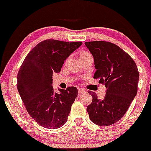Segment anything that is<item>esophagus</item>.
<instances>
[{"instance_id": "obj_1", "label": "esophagus", "mask_w": 151, "mask_h": 151, "mask_svg": "<svg viewBox=\"0 0 151 151\" xmlns=\"http://www.w3.org/2000/svg\"><path fill=\"white\" fill-rule=\"evenodd\" d=\"M85 92V90L84 89H82V88H78V95H80V94H82V93H84Z\"/></svg>"}]
</instances>
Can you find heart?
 I'll list each match as a JSON object with an SVG mask.
<instances>
[{
    "label": "heart",
    "instance_id": "1",
    "mask_svg": "<svg viewBox=\"0 0 151 151\" xmlns=\"http://www.w3.org/2000/svg\"><path fill=\"white\" fill-rule=\"evenodd\" d=\"M88 55H91V54L88 52H87V51L82 50V51H81V52H79V58H80V60H82V59H83V58L86 57V56H88Z\"/></svg>",
    "mask_w": 151,
    "mask_h": 151
}]
</instances>
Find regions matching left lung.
<instances>
[{
    "mask_svg": "<svg viewBox=\"0 0 151 151\" xmlns=\"http://www.w3.org/2000/svg\"><path fill=\"white\" fill-rule=\"evenodd\" d=\"M85 44L94 57L96 70L93 78L107 88L104 99H99L95 92H89L92 101L87 111L95 124L111 125L124 115L137 95V65L125 51L112 42L91 41Z\"/></svg>",
    "mask_w": 151,
    "mask_h": 151,
    "instance_id": "left-lung-1",
    "label": "left lung"
}]
</instances>
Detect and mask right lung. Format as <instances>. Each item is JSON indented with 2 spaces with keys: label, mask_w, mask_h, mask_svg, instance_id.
<instances>
[{
  "label": "right lung",
  "mask_w": 151,
  "mask_h": 151,
  "mask_svg": "<svg viewBox=\"0 0 151 151\" xmlns=\"http://www.w3.org/2000/svg\"><path fill=\"white\" fill-rule=\"evenodd\" d=\"M82 44L45 40L29 51L18 71L17 89L26 109L46 128L56 129L66 122L78 90L71 86L55 92L52 73H60L65 59Z\"/></svg>",
  "instance_id": "right-lung-1"
}]
</instances>
